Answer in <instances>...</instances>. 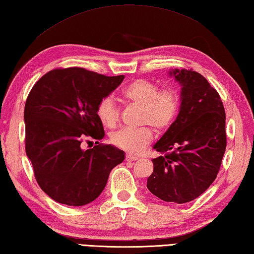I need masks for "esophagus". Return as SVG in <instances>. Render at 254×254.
Wrapping results in <instances>:
<instances>
[{"mask_svg":"<svg viewBox=\"0 0 254 254\" xmlns=\"http://www.w3.org/2000/svg\"><path fill=\"white\" fill-rule=\"evenodd\" d=\"M126 160L127 161V162H133V161H136L137 158L136 156H133V155H130V154H127L126 155Z\"/></svg>","mask_w":254,"mask_h":254,"instance_id":"esophagus-1","label":"esophagus"}]
</instances>
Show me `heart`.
Returning <instances> with one entry per match:
<instances>
[{"label": "heart", "mask_w": 254, "mask_h": 254, "mask_svg": "<svg viewBox=\"0 0 254 254\" xmlns=\"http://www.w3.org/2000/svg\"><path fill=\"white\" fill-rule=\"evenodd\" d=\"M122 98L127 102L142 108V124H150L158 131H165L172 126L180 110V99L173 89L160 90L153 82L135 80L124 87ZM96 117L107 127L118 123L119 109L112 98H103L96 107ZM153 139V131L149 127L139 128H121L113 132L110 140L114 145L130 154H139Z\"/></svg>", "instance_id": "obj_1"}]
</instances>
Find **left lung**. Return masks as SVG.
<instances>
[{
  "label": "left lung",
  "instance_id": "1",
  "mask_svg": "<svg viewBox=\"0 0 254 254\" xmlns=\"http://www.w3.org/2000/svg\"><path fill=\"white\" fill-rule=\"evenodd\" d=\"M181 85L175 121L155 149L149 191L165 202L187 203L200 196L216 178L227 147L225 112L218 92L192 70L169 71Z\"/></svg>",
  "mask_w": 254,
  "mask_h": 254
}]
</instances>
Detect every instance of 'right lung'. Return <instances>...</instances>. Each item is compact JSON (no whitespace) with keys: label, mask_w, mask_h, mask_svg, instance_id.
Returning a JSON list of instances; mask_svg holds the SVG:
<instances>
[{"label":"right lung","mask_w":254,"mask_h":254,"mask_svg":"<svg viewBox=\"0 0 254 254\" xmlns=\"http://www.w3.org/2000/svg\"><path fill=\"white\" fill-rule=\"evenodd\" d=\"M123 79L82 67L58 68L32 87L24 109L26 155L40 188L59 203L82 206L94 201L111 170L123 162L124 151L99 143L104 128L95 112ZM85 136L97 145L82 149Z\"/></svg>","instance_id":"obj_1"}]
</instances>
